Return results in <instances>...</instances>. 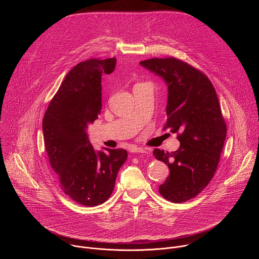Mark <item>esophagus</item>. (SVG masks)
Segmentation results:
<instances>
[{"mask_svg":"<svg viewBox=\"0 0 259 259\" xmlns=\"http://www.w3.org/2000/svg\"><path fill=\"white\" fill-rule=\"evenodd\" d=\"M130 152L135 153V154H149V152H147L146 150H143V149H141V147H138L135 145L130 147Z\"/></svg>","mask_w":259,"mask_h":259,"instance_id":"1","label":"esophagus"}]
</instances>
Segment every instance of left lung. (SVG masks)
Masks as SVG:
<instances>
[{"label":"left lung","mask_w":259,"mask_h":259,"mask_svg":"<svg viewBox=\"0 0 259 259\" xmlns=\"http://www.w3.org/2000/svg\"><path fill=\"white\" fill-rule=\"evenodd\" d=\"M140 65L162 78L168 88L164 130L178 133L179 149L154 151L170 174L159 187L173 203L199 195L212 179L227 137V126L215 89L204 73L179 59L153 58Z\"/></svg>","instance_id":"left-lung-1"}]
</instances>
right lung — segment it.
<instances>
[{
	"label": "right lung",
	"mask_w": 259,
	"mask_h": 259,
	"mask_svg": "<svg viewBox=\"0 0 259 259\" xmlns=\"http://www.w3.org/2000/svg\"><path fill=\"white\" fill-rule=\"evenodd\" d=\"M117 59H88L72 67L51 100L44 119L45 150L61 190L75 202L93 207L112 195L123 149L95 151L87 128L101 112V76L112 73Z\"/></svg>",
	"instance_id": "1"
}]
</instances>
